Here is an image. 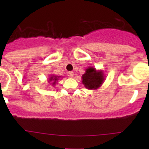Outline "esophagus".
<instances>
[{
    "instance_id": "1",
    "label": "esophagus",
    "mask_w": 149,
    "mask_h": 149,
    "mask_svg": "<svg viewBox=\"0 0 149 149\" xmlns=\"http://www.w3.org/2000/svg\"><path fill=\"white\" fill-rule=\"evenodd\" d=\"M67 74H68V76H69V77L72 78L73 76V71H68L67 73Z\"/></svg>"
}]
</instances>
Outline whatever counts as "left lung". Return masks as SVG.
<instances>
[{"instance_id": "left-lung-1", "label": "left lung", "mask_w": 149, "mask_h": 149, "mask_svg": "<svg viewBox=\"0 0 149 149\" xmlns=\"http://www.w3.org/2000/svg\"><path fill=\"white\" fill-rule=\"evenodd\" d=\"M81 79L82 84L87 89L97 90L103 84L105 75L102 70H97L93 66H89L86 69Z\"/></svg>"}]
</instances>
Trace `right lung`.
<instances>
[{"instance_id": "1", "label": "right lung", "mask_w": 149, "mask_h": 149, "mask_svg": "<svg viewBox=\"0 0 149 149\" xmlns=\"http://www.w3.org/2000/svg\"><path fill=\"white\" fill-rule=\"evenodd\" d=\"M61 78H62L61 76H55V75H51L49 76V79H48V83L49 84V85L52 86H55L56 85V84H58V81L61 79Z\"/></svg>"}]
</instances>
